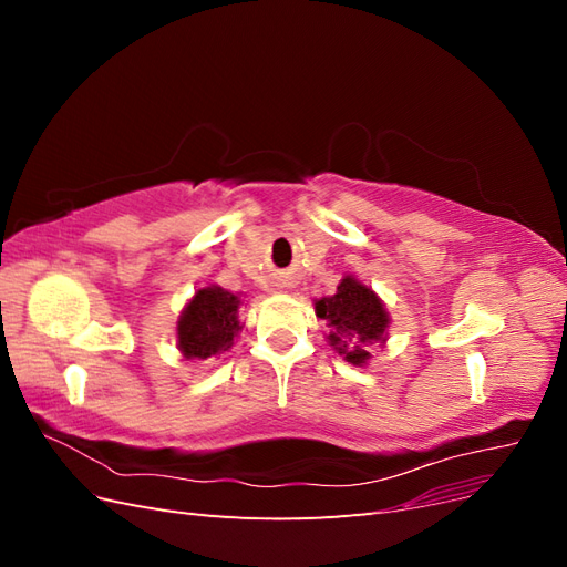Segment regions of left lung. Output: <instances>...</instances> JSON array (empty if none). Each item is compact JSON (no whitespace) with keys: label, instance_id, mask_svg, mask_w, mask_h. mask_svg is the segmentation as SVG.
I'll list each match as a JSON object with an SVG mask.
<instances>
[{"label":"left lung","instance_id":"left-lung-1","mask_svg":"<svg viewBox=\"0 0 567 567\" xmlns=\"http://www.w3.org/2000/svg\"><path fill=\"white\" fill-rule=\"evenodd\" d=\"M315 315L329 326V346L352 367H367L373 346H385L390 312L379 293L354 274L340 279L336 293L315 300Z\"/></svg>","mask_w":567,"mask_h":567}]
</instances>
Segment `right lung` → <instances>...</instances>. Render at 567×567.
I'll use <instances>...</instances> for the list:
<instances>
[{
	"instance_id": "right-lung-1",
	"label": "right lung",
	"mask_w": 567,
	"mask_h": 567,
	"mask_svg": "<svg viewBox=\"0 0 567 567\" xmlns=\"http://www.w3.org/2000/svg\"><path fill=\"white\" fill-rule=\"evenodd\" d=\"M241 296L208 284L198 288L177 319V348L184 359H210L227 352L244 323L238 319Z\"/></svg>"
}]
</instances>
